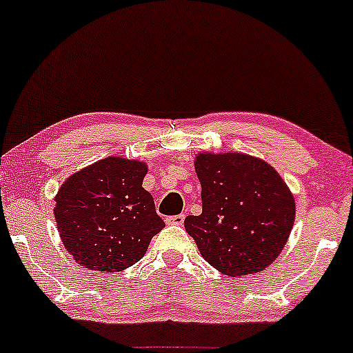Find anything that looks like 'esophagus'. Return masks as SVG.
Instances as JSON below:
<instances>
[{"label":"esophagus","instance_id":"34e87169","mask_svg":"<svg viewBox=\"0 0 353 353\" xmlns=\"http://www.w3.org/2000/svg\"><path fill=\"white\" fill-rule=\"evenodd\" d=\"M165 222L167 223H173V225H181V223L185 222V216H183V214H178V216L167 217Z\"/></svg>","mask_w":353,"mask_h":353}]
</instances>
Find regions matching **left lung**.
<instances>
[{"label": "left lung", "mask_w": 353, "mask_h": 353, "mask_svg": "<svg viewBox=\"0 0 353 353\" xmlns=\"http://www.w3.org/2000/svg\"><path fill=\"white\" fill-rule=\"evenodd\" d=\"M194 170L203 214L188 216L185 228L201 256L230 277L271 266L295 221L294 194L276 168L248 154L199 152Z\"/></svg>", "instance_id": "obj_1"}]
</instances>
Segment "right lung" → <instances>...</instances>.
<instances>
[{"label": "right lung", "instance_id": "right-lung-1", "mask_svg": "<svg viewBox=\"0 0 353 353\" xmlns=\"http://www.w3.org/2000/svg\"><path fill=\"white\" fill-rule=\"evenodd\" d=\"M148 163L107 157L72 173L54 196L63 245L79 266L112 274L136 264L165 227L143 188Z\"/></svg>", "mask_w": 353, "mask_h": 353}]
</instances>
